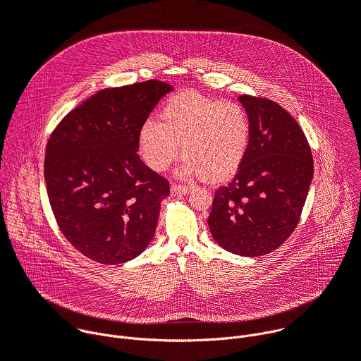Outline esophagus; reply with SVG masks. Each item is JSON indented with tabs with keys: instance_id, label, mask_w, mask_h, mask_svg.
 <instances>
[{
	"instance_id": "obj_1",
	"label": "esophagus",
	"mask_w": 361,
	"mask_h": 361,
	"mask_svg": "<svg viewBox=\"0 0 361 361\" xmlns=\"http://www.w3.org/2000/svg\"><path fill=\"white\" fill-rule=\"evenodd\" d=\"M191 191V187L187 185H180V184H173L171 185V194L178 195V194H188Z\"/></svg>"
}]
</instances>
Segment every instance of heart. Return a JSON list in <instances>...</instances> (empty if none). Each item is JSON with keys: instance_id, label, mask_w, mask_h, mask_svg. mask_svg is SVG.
I'll return each mask as SVG.
<instances>
[{"instance_id": "b5f03b06", "label": "heart", "mask_w": 361, "mask_h": 361, "mask_svg": "<svg viewBox=\"0 0 361 361\" xmlns=\"http://www.w3.org/2000/svg\"><path fill=\"white\" fill-rule=\"evenodd\" d=\"M251 141V124L237 102L195 92L173 97L160 123L148 120L138 131V152L152 171H164L185 157L181 176H202L210 183L231 180L241 169Z\"/></svg>"}]
</instances>
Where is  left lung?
I'll list each match as a JSON object with an SVG mask.
<instances>
[{
    "instance_id": "obj_1",
    "label": "left lung",
    "mask_w": 361,
    "mask_h": 361,
    "mask_svg": "<svg viewBox=\"0 0 361 361\" xmlns=\"http://www.w3.org/2000/svg\"><path fill=\"white\" fill-rule=\"evenodd\" d=\"M251 124L247 157L219 188L209 217L224 250L260 257L280 247L300 221L313 180V156L297 121L277 102L240 95Z\"/></svg>"
}]
</instances>
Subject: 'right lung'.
Here are the masks:
<instances>
[{"instance_id":"obj_1","label":"right lung","mask_w":361,"mask_h":361,"mask_svg":"<svg viewBox=\"0 0 361 361\" xmlns=\"http://www.w3.org/2000/svg\"><path fill=\"white\" fill-rule=\"evenodd\" d=\"M174 88L151 80L107 88L73 110L51 134L44 177L66 238L88 259L120 264L151 243L167 180L138 157V131Z\"/></svg>"}]
</instances>
